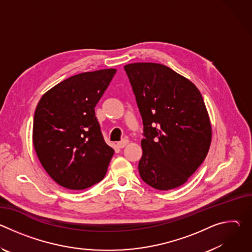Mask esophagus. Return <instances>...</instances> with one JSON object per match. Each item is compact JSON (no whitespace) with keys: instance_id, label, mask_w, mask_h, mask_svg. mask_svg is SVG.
Masks as SVG:
<instances>
[{"instance_id":"obj_1","label":"esophagus","mask_w":252,"mask_h":252,"mask_svg":"<svg viewBox=\"0 0 252 252\" xmlns=\"http://www.w3.org/2000/svg\"><path fill=\"white\" fill-rule=\"evenodd\" d=\"M127 143H128V139L127 138H124V139H122L121 141L118 142V146H119V148L123 149V148H125L127 145Z\"/></svg>"}]
</instances>
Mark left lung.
I'll return each mask as SVG.
<instances>
[{
    "mask_svg": "<svg viewBox=\"0 0 252 252\" xmlns=\"http://www.w3.org/2000/svg\"><path fill=\"white\" fill-rule=\"evenodd\" d=\"M125 70L143 124L139 175L158 190L181 187L202 163L211 142L202 95L164 64L134 63Z\"/></svg>",
    "mask_w": 252,
    "mask_h": 252,
    "instance_id": "obj_1",
    "label": "left lung"
}]
</instances>
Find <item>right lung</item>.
<instances>
[{
  "instance_id": "1",
  "label": "right lung",
  "mask_w": 252,
  "mask_h": 252,
  "mask_svg": "<svg viewBox=\"0 0 252 252\" xmlns=\"http://www.w3.org/2000/svg\"><path fill=\"white\" fill-rule=\"evenodd\" d=\"M117 69L87 71L48 91L33 116L34 151L63 188L86 189L104 177L115 151L105 143L94 107Z\"/></svg>"
}]
</instances>
